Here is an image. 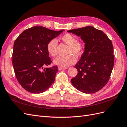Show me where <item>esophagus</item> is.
Wrapping results in <instances>:
<instances>
[{"label":"esophagus","mask_w":127,"mask_h":127,"mask_svg":"<svg viewBox=\"0 0 127 127\" xmlns=\"http://www.w3.org/2000/svg\"><path fill=\"white\" fill-rule=\"evenodd\" d=\"M67 69L66 68H63V67H58V70H64Z\"/></svg>","instance_id":"obj_1"}]
</instances>
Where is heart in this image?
Here are the masks:
<instances>
[{
	"label": "heart",
	"mask_w": 127,
	"mask_h": 127,
	"mask_svg": "<svg viewBox=\"0 0 127 127\" xmlns=\"http://www.w3.org/2000/svg\"><path fill=\"white\" fill-rule=\"evenodd\" d=\"M61 40L68 45L66 54L68 55L57 58L54 61L55 64L61 67L66 68L74 64L76 62L74 57H80L84 52L85 44L82 40H77L75 36L70 33H66L60 37ZM58 42L55 39L50 40L47 45V51L53 57L57 55Z\"/></svg>",
	"instance_id": "b5f03b06"
}]
</instances>
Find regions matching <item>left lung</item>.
<instances>
[{
  "label": "left lung",
  "instance_id": "1",
  "mask_svg": "<svg viewBox=\"0 0 127 127\" xmlns=\"http://www.w3.org/2000/svg\"><path fill=\"white\" fill-rule=\"evenodd\" d=\"M80 36L85 43V51L75 65L78 74L71 79L76 88L91 94L108 82L114 65L113 47L105 33L91 26L68 31Z\"/></svg>",
  "mask_w": 127,
  "mask_h": 127
}]
</instances>
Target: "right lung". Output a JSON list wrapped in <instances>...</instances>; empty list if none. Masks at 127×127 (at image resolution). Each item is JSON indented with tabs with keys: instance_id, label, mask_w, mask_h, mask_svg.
<instances>
[{
	"instance_id": "1",
	"label": "right lung",
	"mask_w": 127,
	"mask_h": 127,
	"mask_svg": "<svg viewBox=\"0 0 127 127\" xmlns=\"http://www.w3.org/2000/svg\"><path fill=\"white\" fill-rule=\"evenodd\" d=\"M35 26L24 31L14 44L13 66L18 83L30 93H43L50 87L58 71L57 66L43 69L51 64L47 45L64 31Z\"/></svg>"
}]
</instances>
